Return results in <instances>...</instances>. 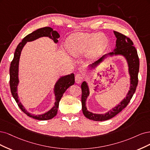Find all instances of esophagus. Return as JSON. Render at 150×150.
Masks as SVG:
<instances>
[{
    "label": "esophagus",
    "mask_w": 150,
    "mask_h": 150,
    "mask_svg": "<svg viewBox=\"0 0 150 150\" xmlns=\"http://www.w3.org/2000/svg\"><path fill=\"white\" fill-rule=\"evenodd\" d=\"M83 75L80 74H76L75 75V82L76 83H80L83 80Z\"/></svg>",
    "instance_id": "1"
}]
</instances>
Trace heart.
I'll use <instances>...</instances> for the list:
<instances>
[{"instance_id":"b5f03b06","label":"heart","mask_w":150,"mask_h":150,"mask_svg":"<svg viewBox=\"0 0 150 150\" xmlns=\"http://www.w3.org/2000/svg\"><path fill=\"white\" fill-rule=\"evenodd\" d=\"M67 44L73 55L78 57L86 53L87 59L94 61L107 50L108 40L102 33H76L68 38Z\"/></svg>"}]
</instances>
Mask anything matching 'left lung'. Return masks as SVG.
Returning a JSON list of instances; mask_svg holds the SVG:
<instances>
[{"label":"left lung","instance_id":"8db88e82","mask_svg":"<svg viewBox=\"0 0 150 150\" xmlns=\"http://www.w3.org/2000/svg\"><path fill=\"white\" fill-rule=\"evenodd\" d=\"M114 34L117 38L115 48L113 52L105 54L98 60L88 66L89 70H94L101 64L107 57L113 56H122L126 60L128 67V74L129 75V90L126 95L120 102L115 107L105 113H94L90 112L86 107V101L90 95V89L88 83L84 81L81 85V105L82 112L86 118L90 120L98 121H105L111 119L117 115L128 105L130 100L136 91L138 85V75L139 72V62L137 51L133 45V43L129 38L122 33L114 31Z\"/></svg>","mask_w":150,"mask_h":150}]
</instances>
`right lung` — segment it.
<instances>
[{"label":"right lung","mask_w":150,"mask_h":150,"mask_svg":"<svg viewBox=\"0 0 150 150\" xmlns=\"http://www.w3.org/2000/svg\"><path fill=\"white\" fill-rule=\"evenodd\" d=\"M41 37H49L50 39L53 40L54 43H57L59 42L58 38L60 37V34L56 30H54L53 28L49 27H45L38 28V29L33 31L30 34L27 35L25 37L23 38V40L17 45L13 60L12 61L10 67V86L11 93L13 98L15 99L19 108L22 112L25 113L27 116L32 118L38 120H50L55 117L58 108H59V102L62 97L63 95L67 88H69L70 86L73 85L75 83V75L74 74H69L64 76H62L57 81L54 87V93L55 96V103L54 105L50 110L48 112L40 115L32 114L25 109V107L21 102L20 98L18 95V85L19 84L18 79V67H19V60L21 55V52L23 47L25 45L27 42L34 41L38 38Z\"/></svg>","instance_id":"add662e5"}]
</instances>
